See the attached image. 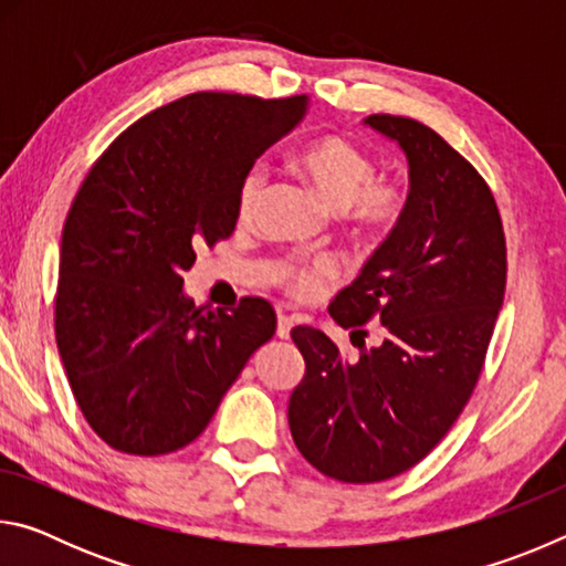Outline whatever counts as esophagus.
I'll list each match as a JSON object with an SVG mask.
<instances>
[{
	"mask_svg": "<svg viewBox=\"0 0 566 566\" xmlns=\"http://www.w3.org/2000/svg\"><path fill=\"white\" fill-rule=\"evenodd\" d=\"M292 327H294L292 317H286V314H280V317H276V337L280 339H290Z\"/></svg>",
	"mask_w": 566,
	"mask_h": 566,
	"instance_id": "1",
	"label": "esophagus"
}]
</instances>
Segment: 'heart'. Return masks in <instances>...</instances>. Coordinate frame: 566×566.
<instances>
[{
	"label": "heart",
	"instance_id": "b5f03b06",
	"mask_svg": "<svg viewBox=\"0 0 566 566\" xmlns=\"http://www.w3.org/2000/svg\"><path fill=\"white\" fill-rule=\"evenodd\" d=\"M294 165L332 212L344 217L359 237H385L407 212V191L391 179H375V159L339 134L317 137L296 151ZM266 187L264 169L254 167L237 199L239 222H249ZM337 266L324 256H284L274 264V280L294 296L317 294L334 280Z\"/></svg>",
	"mask_w": 566,
	"mask_h": 566
}]
</instances>
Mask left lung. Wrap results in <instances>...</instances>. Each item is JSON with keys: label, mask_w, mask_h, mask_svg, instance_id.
<instances>
[{"label": "left lung", "mask_w": 566, "mask_h": 566, "mask_svg": "<svg viewBox=\"0 0 566 566\" xmlns=\"http://www.w3.org/2000/svg\"><path fill=\"white\" fill-rule=\"evenodd\" d=\"M364 124L405 151L407 212L329 304L359 357L344 359L319 329H292L306 371L286 409L306 462L347 484L397 476L442 442L476 387L506 284L504 229L482 175L421 122ZM371 318L382 342L364 348Z\"/></svg>", "instance_id": "left-lung-1"}]
</instances>
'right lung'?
<instances>
[{
  "instance_id": "1",
  "label": "right lung",
  "mask_w": 566,
  "mask_h": 566,
  "mask_svg": "<svg viewBox=\"0 0 566 566\" xmlns=\"http://www.w3.org/2000/svg\"><path fill=\"white\" fill-rule=\"evenodd\" d=\"M306 109V94H187L122 132L76 191L62 229L56 347L84 419L117 452L157 457L195 442L272 339L270 302L195 306L185 272L199 244L234 232L249 169Z\"/></svg>"
}]
</instances>
